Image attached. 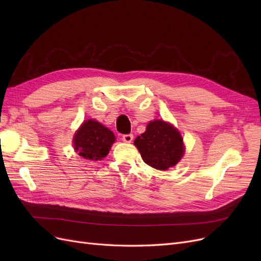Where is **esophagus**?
I'll return each instance as SVG.
<instances>
[{"label": "esophagus", "mask_w": 261, "mask_h": 261, "mask_svg": "<svg viewBox=\"0 0 261 261\" xmlns=\"http://www.w3.org/2000/svg\"><path fill=\"white\" fill-rule=\"evenodd\" d=\"M133 138H134L133 134H126V135H123V136H122V139H123L124 143H132Z\"/></svg>", "instance_id": "esophagus-1"}]
</instances>
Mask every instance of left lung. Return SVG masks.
<instances>
[{"instance_id":"8db88e82","label":"left lung","mask_w":261,"mask_h":261,"mask_svg":"<svg viewBox=\"0 0 261 261\" xmlns=\"http://www.w3.org/2000/svg\"><path fill=\"white\" fill-rule=\"evenodd\" d=\"M134 144L143 160L158 170H168L184 154L183 138L174 126L160 120L150 122L146 132L138 136Z\"/></svg>"}]
</instances>
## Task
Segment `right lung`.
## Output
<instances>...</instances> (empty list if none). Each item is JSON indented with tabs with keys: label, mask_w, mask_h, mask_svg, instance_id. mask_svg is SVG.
Listing matches in <instances>:
<instances>
[{
	"label": "right lung",
	"mask_w": 261,
	"mask_h": 261,
	"mask_svg": "<svg viewBox=\"0 0 261 261\" xmlns=\"http://www.w3.org/2000/svg\"><path fill=\"white\" fill-rule=\"evenodd\" d=\"M115 141L114 134L97 121L84 122L74 136V148L87 160H102Z\"/></svg>",
	"instance_id": "1"
}]
</instances>
